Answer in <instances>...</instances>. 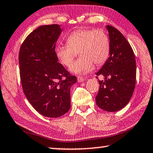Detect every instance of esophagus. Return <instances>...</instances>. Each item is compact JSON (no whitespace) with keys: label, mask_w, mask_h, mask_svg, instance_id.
Returning <instances> with one entry per match:
<instances>
[{"label":"esophagus","mask_w":153,"mask_h":153,"mask_svg":"<svg viewBox=\"0 0 153 153\" xmlns=\"http://www.w3.org/2000/svg\"><path fill=\"white\" fill-rule=\"evenodd\" d=\"M77 80H78L79 83H82V82H83L84 81H85V79H84L83 78V77L79 76L78 78H77Z\"/></svg>","instance_id":"1"}]
</instances>
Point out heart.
<instances>
[{"label": "heart", "instance_id": "obj_1", "mask_svg": "<svg viewBox=\"0 0 153 153\" xmlns=\"http://www.w3.org/2000/svg\"><path fill=\"white\" fill-rule=\"evenodd\" d=\"M67 43L56 48V56L63 65L69 67L79 52L80 58L70 70L76 74H86L94 69V63L101 65L107 61L110 50V40L101 30H78L67 37Z\"/></svg>", "mask_w": 153, "mask_h": 153}]
</instances>
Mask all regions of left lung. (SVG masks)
<instances>
[{"instance_id": "obj_1", "label": "left lung", "mask_w": 153, "mask_h": 153, "mask_svg": "<svg viewBox=\"0 0 153 153\" xmlns=\"http://www.w3.org/2000/svg\"><path fill=\"white\" fill-rule=\"evenodd\" d=\"M109 35L110 57L96 73L103 75L99 81V90L96 103L101 109L116 112L127 105L136 83V61L131 46L124 36L111 25H106Z\"/></svg>"}]
</instances>
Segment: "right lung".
<instances>
[{"instance_id":"add662e5","label":"right lung","mask_w":153,"mask_h":153,"mask_svg":"<svg viewBox=\"0 0 153 153\" xmlns=\"http://www.w3.org/2000/svg\"><path fill=\"white\" fill-rule=\"evenodd\" d=\"M59 25L40 26L27 36L19 52L20 76L29 102L43 116L57 118L70 108V88L76 82L59 63Z\"/></svg>"}]
</instances>
